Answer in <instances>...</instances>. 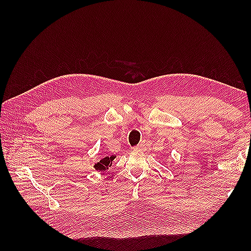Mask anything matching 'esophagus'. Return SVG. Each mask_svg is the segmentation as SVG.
<instances>
[{"label": "esophagus", "mask_w": 251, "mask_h": 251, "mask_svg": "<svg viewBox=\"0 0 251 251\" xmlns=\"http://www.w3.org/2000/svg\"><path fill=\"white\" fill-rule=\"evenodd\" d=\"M135 149H136V150H139V151H145V150H146V145H145V142H141L140 145H138Z\"/></svg>", "instance_id": "obj_1"}]
</instances>
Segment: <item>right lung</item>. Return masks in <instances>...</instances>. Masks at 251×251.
I'll return each instance as SVG.
<instances>
[{
    "instance_id": "1",
    "label": "right lung",
    "mask_w": 251,
    "mask_h": 251,
    "mask_svg": "<svg viewBox=\"0 0 251 251\" xmlns=\"http://www.w3.org/2000/svg\"><path fill=\"white\" fill-rule=\"evenodd\" d=\"M114 158H115L114 155H112V156H105V157H103L102 159H100V161L95 165V168L97 169V170H100V172H101V170L108 169V167L110 166L112 161H113Z\"/></svg>"
}]
</instances>
